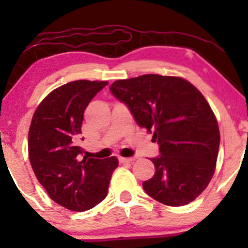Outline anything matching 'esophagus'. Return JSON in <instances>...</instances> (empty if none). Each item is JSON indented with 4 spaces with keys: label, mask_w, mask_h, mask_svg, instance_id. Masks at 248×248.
Returning <instances> with one entry per match:
<instances>
[{
    "label": "esophagus",
    "mask_w": 248,
    "mask_h": 248,
    "mask_svg": "<svg viewBox=\"0 0 248 248\" xmlns=\"http://www.w3.org/2000/svg\"><path fill=\"white\" fill-rule=\"evenodd\" d=\"M135 158L134 157H119V161L121 162V163H130V162H133Z\"/></svg>",
    "instance_id": "obj_1"
}]
</instances>
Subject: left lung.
I'll use <instances>...</instances> for the list:
<instances>
[{
    "label": "left lung",
    "mask_w": 248,
    "mask_h": 248,
    "mask_svg": "<svg viewBox=\"0 0 248 248\" xmlns=\"http://www.w3.org/2000/svg\"><path fill=\"white\" fill-rule=\"evenodd\" d=\"M109 91L160 147V156L152 158L155 175L142 184L144 191L169 206L198 197L215 173L220 142L203 94L184 79L158 75L116 80Z\"/></svg>",
    "instance_id": "left-lung-1"
}]
</instances>
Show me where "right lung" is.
Here are the masks:
<instances>
[{
	"label": "right lung",
	"instance_id": "right-lung-1",
	"mask_svg": "<svg viewBox=\"0 0 248 248\" xmlns=\"http://www.w3.org/2000/svg\"><path fill=\"white\" fill-rule=\"evenodd\" d=\"M107 81L76 80L56 88L37 107L29 129V158L50 198L86 211L106 198L116 157H84L78 146L84 112ZM84 140V139H81Z\"/></svg>",
	"mask_w": 248,
	"mask_h": 248
}]
</instances>
